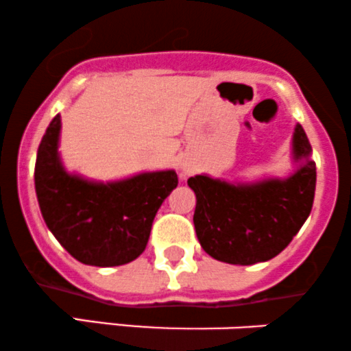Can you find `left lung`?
Segmentation results:
<instances>
[{"instance_id": "left-lung-1", "label": "left lung", "mask_w": 351, "mask_h": 351, "mask_svg": "<svg viewBox=\"0 0 351 351\" xmlns=\"http://www.w3.org/2000/svg\"><path fill=\"white\" fill-rule=\"evenodd\" d=\"M293 170L284 178L228 181L201 173L188 180L196 195V236L213 259L265 263L287 247L312 211L317 170L300 123L292 135Z\"/></svg>"}]
</instances>
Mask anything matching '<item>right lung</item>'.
I'll return each instance as SVG.
<instances>
[{"label": "right lung", "mask_w": 351, "mask_h": 351, "mask_svg": "<svg viewBox=\"0 0 351 351\" xmlns=\"http://www.w3.org/2000/svg\"><path fill=\"white\" fill-rule=\"evenodd\" d=\"M60 115L46 128L34 168L44 223L79 263L114 267L145 251L156 211L178 186L175 170L97 181L69 171L60 156Z\"/></svg>", "instance_id": "1"}]
</instances>
